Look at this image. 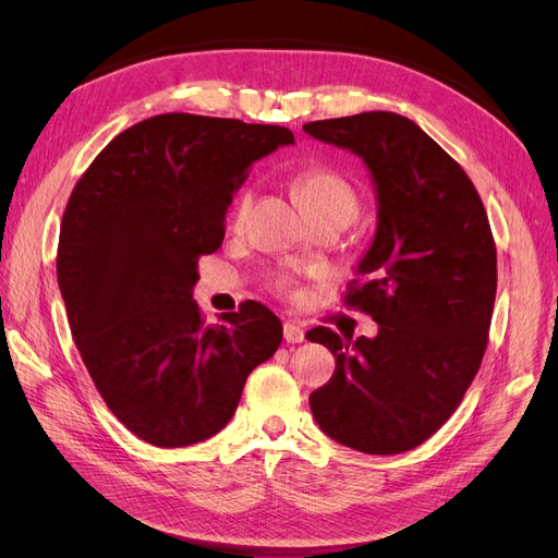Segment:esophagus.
<instances>
[{
	"label": "esophagus",
	"mask_w": 558,
	"mask_h": 558,
	"mask_svg": "<svg viewBox=\"0 0 558 558\" xmlns=\"http://www.w3.org/2000/svg\"><path fill=\"white\" fill-rule=\"evenodd\" d=\"M283 340L289 344H298L305 340V330H302V326H298L295 320H286L283 324Z\"/></svg>",
	"instance_id": "1"
}]
</instances>
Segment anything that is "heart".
Wrapping results in <instances>:
<instances>
[{
	"instance_id": "b5f03b06",
	"label": "heart",
	"mask_w": 558,
	"mask_h": 558,
	"mask_svg": "<svg viewBox=\"0 0 558 558\" xmlns=\"http://www.w3.org/2000/svg\"><path fill=\"white\" fill-rule=\"evenodd\" d=\"M291 189L300 207L316 221V218L340 216L351 221L359 211V193L353 183L342 174L326 165H310L298 170L291 179ZM251 191H242L232 205V226L238 228L244 223V218L251 209ZM269 289L277 295L293 298L298 293V281L289 272H279L269 279Z\"/></svg>"
}]
</instances>
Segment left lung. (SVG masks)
<instances>
[{"instance_id":"obj_1","label":"left lung","mask_w":558,"mask_h":558,"mask_svg":"<svg viewBox=\"0 0 558 558\" xmlns=\"http://www.w3.org/2000/svg\"><path fill=\"white\" fill-rule=\"evenodd\" d=\"M302 128L361 156L379 202L375 242L342 300L379 332H307L335 356L310 408L344 447L410 451L442 428L482 365L498 281L488 216L463 167L410 118L365 111Z\"/></svg>"}]
</instances>
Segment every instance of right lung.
I'll use <instances>...</instances> for the list:
<instances>
[{
	"label": "right lung",
	"mask_w": 558,
	"mask_h": 558,
	"mask_svg": "<svg viewBox=\"0 0 558 558\" xmlns=\"http://www.w3.org/2000/svg\"><path fill=\"white\" fill-rule=\"evenodd\" d=\"M293 144L279 125L160 113L113 137L66 202L58 283L76 349L121 424L156 447L226 428L281 320L256 300L207 326L193 286L251 165Z\"/></svg>",
	"instance_id": "right-lung-1"
}]
</instances>
